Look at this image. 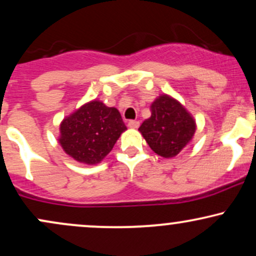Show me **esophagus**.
Wrapping results in <instances>:
<instances>
[{
  "label": "esophagus",
  "instance_id": "obj_1",
  "mask_svg": "<svg viewBox=\"0 0 256 256\" xmlns=\"http://www.w3.org/2000/svg\"><path fill=\"white\" fill-rule=\"evenodd\" d=\"M128 125V128H137L138 126H140V122H137V120H130Z\"/></svg>",
  "mask_w": 256,
  "mask_h": 256
}]
</instances>
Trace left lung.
<instances>
[{
  "label": "left lung",
  "instance_id": "1",
  "mask_svg": "<svg viewBox=\"0 0 256 256\" xmlns=\"http://www.w3.org/2000/svg\"><path fill=\"white\" fill-rule=\"evenodd\" d=\"M152 116L138 131L152 150L165 158H174L192 142L196 131L195 119L172 96L160 95L150 106Z\"/></svg>",
  "mask_w": 256,
  "mask_h": 256
}]
</instances>
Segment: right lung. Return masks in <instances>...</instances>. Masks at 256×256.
<instances>
[{"mask_svg": "<svg viewBox=\"0 0 256 256\" xmlns=\"http://www.w3.org/2000/svg\"><path fill=\"white\" fill-rule=\"evenodd\" d=\"M125 130L116 108L92 100L61 122L58 143L78 162L96 165L107 156Z\"/></svg>", "mask_w": 256, "mask_h": 256, "instance_id": "1", "label": "right lung"}]
</instances>
